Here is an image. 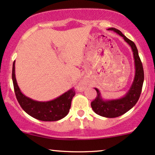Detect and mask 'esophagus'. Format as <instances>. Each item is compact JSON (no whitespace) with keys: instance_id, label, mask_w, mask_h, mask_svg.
<instances>
[{"instance_id":"34e87169","label":"esophagus","mask_w":155,"mask_h":155,"mask_svg":"<svg viewBox=\"0 0 155 155\" xmlns=\"http://www.w3.org/2000/svg\"><path fill=\"white\" fill-rule=\"evenodd\" d=\"M79 86H80V87H84V84H79Z\"/></svg>"}]
</instances>
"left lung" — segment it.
<instances>
[{
	"mask_svg": "<svg viewBox=\"0 0 155 155\" xmlns=\"http://www.w3.org/2000/svg\"><path fill=\"white\" fill-rule=\"evenodd\" d=\"M108 30L117 33L123 38L126 43L128 44L132 49L135 65L134 79L128 91L126 92L123 97H121L120 98L106 100L101 95L100 90L97 88H95L97 92V96L95 100L91 103L92 110L100 116L108 117V118H114L125 114L136 104L141 92L143 79H144V74H143V65L138 55V49L134 42L127 38L125 35L122 34V32L116 28H108Z\"/></svg>",
	"mask_w": 155,
	"mask_h": 155,
	"instance_id": "obj_1",
	"label": "left lung"
}]
</instances>
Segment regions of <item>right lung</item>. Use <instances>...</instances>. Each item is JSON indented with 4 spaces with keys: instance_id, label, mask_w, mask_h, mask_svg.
Returning <instances> with one entry per match:
<instances>
[{
    "instance_id": "right-lung-1",
    "label": "right lung",
    "mask_w": 155,
    "mask_h": 155,
    "mask_svg": "<svg viewBox=\"0 0 155 155\" xmlns=\"http://www.w3.org/2000/svg\"><path fill=\"white\" fill-rule=\"evenodd\" d=\"M12 81L16 97L19 105L28 114L33 118L46 122H54L64 118L68 114L71 101L76 94L74 88L51 101H38L30 98L22 93L17 84L15 76V61L12 67Z\"/></svg>"
}]
</instances>
